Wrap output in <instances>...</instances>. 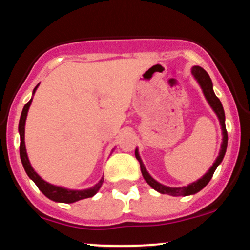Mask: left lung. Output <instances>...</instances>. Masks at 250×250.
I'll return each mask as SVG.
<instances>
[{
	"mask_svg": "<svg viewBox=\"0 0 250 250\" xmlns=\"http://www.w3.org/2000/svg\"><path fill=\"white\" fill-rule=\"evenodd\" d=\"M191 74H193L195 79L197 80V82L200 83L201 88H202L203 94H205L206 99L210 107L213 108V110L216 113L217 117H219L220 123H221V128H222V134H223V139H222V145H221V150L219 156H217L216 161L214 162V165L211 166V168L209 169L208 173H206V175H203L202 177L196 182H193L191 185L187 186V187H182V188H170V187H166V186L161 185V183L156 182L150 175L148 174L147 169L145 168L143 163L140 159L139 153H137V149L135 150V156H136L137 161L140 162V167H141V171L145 180L147 181V183L150 186L151 188H154L155 190H157L159 193L161 194H168V195H173V196H187V195H191V194H196L197 191H200L201 189H203L206 186L208 185L209 181L211 180L213 175L216 170L217 166L222 162L223 157H225L226 150H227V145H228V135H227V129H226V125H225V110H223L222 103L219 100V97L215 95L214 90H213V82H211L210 77H209L208 73L203 68L199 67V65H195L191 69Z\"/></svg>",
	"mask_w": 250,
	"mask_h": 250,
	"instance_id": "obj_1",
	"label": "left lung"
}]
</instances>
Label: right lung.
<instances>
[{
  "mask_svg": "<svg viewBox=\"0 0 250 250\" xmlns=\"http://www.w3.org/2000/svg\"><path fill=\"white\" fill-rule=\"evenodd\" d=\"M37 87H39V84H37L35 89H34L33 93H35ZM30 103H31V100L28 103H25L23 110H22V114H21V119H20V123H19L20 137H21V143H20V156H21V161H22V165H23L25 173H27L28 176L35 182L37 188H39L40 190H41L42 193L48 197V199L55 201V202L73 203V202H76V201L94 196V195L97 193V190L101 188L103 179L100 180V182L94 186L93 188L85 189V190H70V189L56 187V186H53L50 185V183L45 182L44 180H42L41 177L34 171L33 167L30 166L29 160H28L27 151H25V145H24V125H25V119H27L28 109L30 107Z\"/></svg>",
  "mask_w": 250,
  "mask_h": 250,
  "instance_id": "obj_1",
  "label": "right lung"
}]
</instances>
